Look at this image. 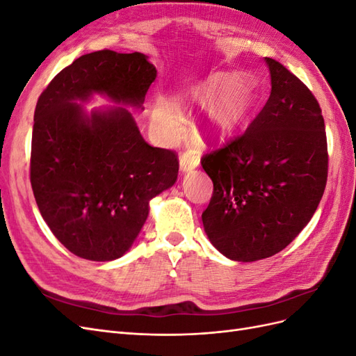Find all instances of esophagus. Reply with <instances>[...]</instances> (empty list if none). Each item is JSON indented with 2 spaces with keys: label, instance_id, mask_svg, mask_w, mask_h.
I'll return each mask as SVG.
<instances>
[{
  "label": "esophagus",
  "instance_id": "obj_1",
  "mask_svg": "<svg viewBox=\"0 0 356 356\" xmlns=\"http://www.w3.org/2000/svg\"><path fill=\"white\" fill-rule=\"evenodd\" d=\"M197 157L195 154L184 153L179 157V169L181 172H188L191 169H195L197 166Z\"/></svg>",
  "mask_w": 356,
  "mask_h": 356
}]
</instances>
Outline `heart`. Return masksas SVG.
<instances>
[{"instance_id":"1","label":"heart","mask_w":356,"mask_h":356,"mask_svg":"<svg viewBox=\"0 0 356 356\" xmlns=\"http://www.w3.org/2000/svg\"><path fill=\"white\" fill-rule=\"evenodd\" d=\"M221 94L220 97L219 95ZM251 84L243 75L232 80L230 75L217 74L203 81L196 89L177 99L175 108L166 101H159L153 111V122L159 135L165 141H174L181 134V118L178 111L191 110L193 106L212 104L209 122L215 127H227L239 122L251 106Z\"/></svg>"}]
</instances>
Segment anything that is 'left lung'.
I'll return each instance as SVG.
<instances>
[{
	"mask_svg": "<svg viewBox=\"0 0 356 356\" xmlns=\"http://www.w3.org/2000/svg\"><path fill=\"white\" fill-rule=\"evenodd\" d=\"M272 92L263 110L222 147L202 157L213 182L202 213L211 243L230 260L250 263L282 251L303 230L328 175L325 123L305 83L264 59Z\"/></svg>",
	"mask_w": 356,
	"mask_h": 356,
	"instance_id": "left-lung-1",
	"label": "left lung"
}]
</instances>
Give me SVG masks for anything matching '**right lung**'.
<instances>
[{
	"label": "right lung",
	"mask_w": 356,
	"mask_h": 356,
	"mask_svg": "<svg viewBox=\"0 0 356 356\" xmlns=\"http://www.w3.org/2000/svg\"><path fill=\"white\" fill-rule=\"evenodd\" d=\"M157 71L143 53L99 50L75 59L40 95L32 129L31 186L56 239L84 260L120 258L141 232L149 200L175 184L178 159L145 143L131 111ZM105 94L120 107L83 111Z\"/></svg>",
	"instance_id": "right-lung-1"
}]
</instances>
